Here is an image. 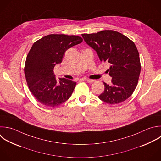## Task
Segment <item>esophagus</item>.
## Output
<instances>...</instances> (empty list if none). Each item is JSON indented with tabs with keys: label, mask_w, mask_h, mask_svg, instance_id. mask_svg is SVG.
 <instances>
[{
	"label": "esophagus",
	"mask_w": 161,
	"mask_h": 161,
	"mask_svg": "<svg viewBox=\"0 0 161 161\" xmlns=\"http://www.w3.org/2000/svg\"><path fill=\"white\" fill-rule=\"evenodd\" d=\"M87 82H88L89 83H92L95 81V80H93V79H85Z\"/></svg>",
	"instance_id": "34e87169"
}]
</instances>
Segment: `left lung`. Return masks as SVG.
Segmentation results:
<instances>
[{"label": "left lung", "instance_id": "1", "mask_svg": "<svg viewBox=\"0 0 161 161\" xmlns=\"http://www.w3.org/2000/svg\"><path fill=\"white\" fill-rule=\"evenodd\" d=\"M85 42L97 53L101 62H109L111 84L105 82L98 97L110 104L123 102L135 91L141 70L139 53L135 43L121 33L104 30L82 34Z\"/></svg>", "mask_w": 161, "mask_h": 161}]
</instances>
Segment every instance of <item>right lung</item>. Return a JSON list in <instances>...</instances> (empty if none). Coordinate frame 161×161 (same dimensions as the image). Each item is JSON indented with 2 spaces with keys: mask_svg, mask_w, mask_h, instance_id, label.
Listing matches in <instances>:
<instances>
[{
  "mask_svg": "<svg viewBox=\"0 0 161 161\" xmlns=\"http://www.w3.org/2000/svg\"><path fill=\"white\" fill-rule=\"evenodd\" d=\"M75 35H49L33 45L26 57L25 74L29 89L41 104L56 107L71 96L76 82L65 78L58 82L53 69L62 62L64 53L82 42Z\"/></svg>",
  "mask_w": 161,
  "mask_h": 161,
  "instance_id": "obj_1",
  "label": "right lung"
}]
</instances>
